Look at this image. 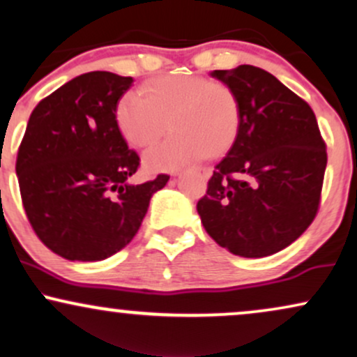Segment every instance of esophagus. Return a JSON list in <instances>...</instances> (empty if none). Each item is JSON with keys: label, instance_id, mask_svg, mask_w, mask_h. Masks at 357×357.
Masks as SVG:
<instances>
[{"label": "esophagus", "instance_id": "obj_1", "mask_svg": "<svg viewBox=\"0 0 357 357\" xmlns=\"http://www.w3.org/2000/svg\"><path fill=\"white\" fill-rule=\"evenodd\" d=\"M174 174H179V173H174ZM202 174H204L206 178H209V176H211V169H209V168H202Z\"/></svg>", "mask_w": 357, "mask_h": 357}]
</instances>
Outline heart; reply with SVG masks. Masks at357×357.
<instances>
[{"mask_svg":"<svg viewBox=\"0 0 357 357\" xmlns=\"http://www.w3.org/2000/svg\"><path fill=\"white\" fill-rule=\"evenodd\" d=\"M139 95L126 93L115 119L130 145L148 148L171 128L173 135L145 155L153 171H171L218 156L236 138L241 108L234 90L199 75H166L145 84Z\"/></svg>","mask_w":357,"mask_h":357,"instance_id":"b5f03b06","label":"heart"}]
</instances>
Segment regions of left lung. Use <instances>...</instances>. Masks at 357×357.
Returning <instances> with one entry per match:
<instances>
[{"mask_svg": "<svg viewBox=\"0 0 357 357\" xmlns=\"http://www.w3.org/2000/svg\"><path fill=\"white\" fill-rule=\"evenodd\" d=\"M236 93L241 119L197 212L207 234L234 255L259 259L295 242L317 218L326 143L303 98L255 66L214 70Z\"/></svg>", "mask_w": 357, "mask_h": 357, "instance_id": "1", "label": "left lung"}]
</instances>
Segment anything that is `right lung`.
I'll return each instance as SVG.
<instances>
[{
    "instance_id": "obj_1",
    "label": "right lung",
    "mask_w": 357,
    "mask_h": 357,
    "mask_svg": "<svg viewBox=\"0 0 357 357\" xmlns=\"http://www.w3.org/2000/svg\"><path fill=\"white\" fill-rule=\"evenodd\" d=\"M132 77L87 72L43 98L17 150L22 206L36 236L67 260L97 261L128 245L153 192L169 176L130 184L139 156L130 150L115 110Z\"/></svg>"
}]
</instances>
